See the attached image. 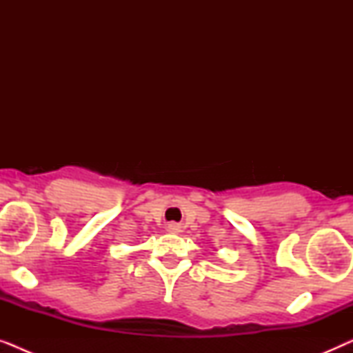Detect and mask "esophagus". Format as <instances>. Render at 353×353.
Listing matches in <instances>:
<instances>
[{
    "mask_svg": "<svg viewBox=\"0 0 353 353\" xmlns=\"http://www.w3.org/2000/svg\"><path fill=\"white\" fill-rule=\"evenodd\" d=\"M168 230L173 231V233H176V231H178V225H175V223H170V225H168Z\"/></svg>",
    "mask_w": 353,
    "mask_h": 353,
    "instance_id": "obj_1",
    "label": "esophagus"
}]
</instances>
